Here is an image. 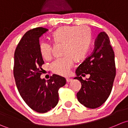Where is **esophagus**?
<instances>
[{
    "mask_svg": "<svg viewBox=\"0 0 128 128\" xmlns=\"http://www.w3.org/2000/svg\"><path fill=\"white\" fill-rule=\"evenodd\" d=\"M66 82H70V81H72V79L69 78H66Z\"/></svg>",
    "mask_w": 128,
    "mask_h": 128,
    "instance_id": "34e87169",
    "label": "esophagus"
}]
</instances>
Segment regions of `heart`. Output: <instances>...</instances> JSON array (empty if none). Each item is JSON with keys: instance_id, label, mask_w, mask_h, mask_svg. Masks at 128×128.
Listing matches in <instances>:
<instances>
[{"instance_id": "heart-1", "label": "heart", "mask_w": 128, "mask_h": 128, "mask_svg": "<svg viewBox=\"0 0 128 128\" xmlns=\"http://www.w3.org/2000/svg\"><path fill=\"white\" fill-rule=\"evenodd\" d=\"M51 39L55 44H62L64 58L55 60L50 64L53 73L62 76L69 73L74 62L82 61L88 54L92 42V33L88 26H64L58 28L51 34ZM40 52L43 58H51V46L47 43L40 44Z\"/></svg>"}]
</instances>
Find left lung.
<instances>
[{
	"instance_id": "8db88e82",
	"label": "left lung",
	"mask_w": 128,
	"mask_h": 128,
	"mask_svg": "<svg viewBox=\"0 0 128 128\" xmlns=\"http://www.w3.org/2000/svg\"><path fill=\"white\" fill-rule=\"evenodd\" d=\"M76 77L81 83L77 93L79 102L86 107L96 108L105 103L111 93L116 75L114 54L105 32H100L95 41L92 54L86 58L76 70ZM89 74L83 80L82 76Z\"/></svg>"
}]
</instances>
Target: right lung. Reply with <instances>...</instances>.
Segmentation results:
<instances>
[{"label": "right lung", "instance_id": "right-lung-1", "mask_svg": "<svg viewBox=\"0 0 128 128\" xmlns=\"http://www.w3.org/2000/svg\"><path fill=\"white\" fill-rule=\"evenodd\" d=\"M48 30L39 27L24 34L14 55V74L22 98L31 109L46 113L58 102V89L66 84L65 78L53 74L48 80L40 78L44 64L40 52L39 38Z\"/></svg>", "mask_w": 128, "mask_h": 128}]
</instances>
